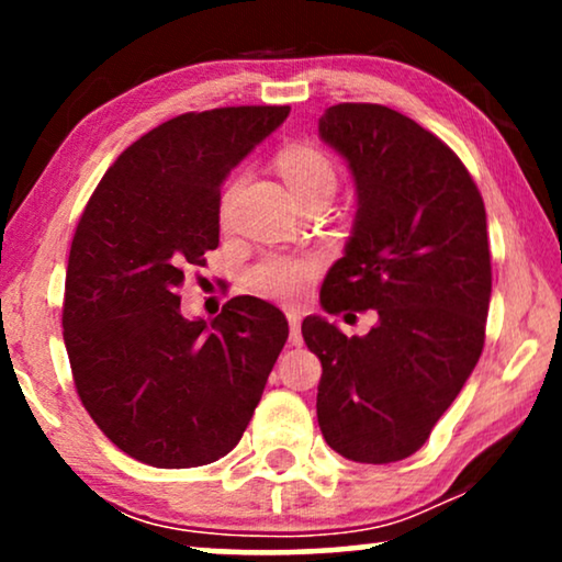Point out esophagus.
<instances>
[{"label": "esophagus", "instance_id": "esophagus-1", "mask_svg": "<svg viewBox=\"0 0 562 562\" xmlns=\"http://www.w3.org/2000/svg\"><path fill=\"white\" fill-rule=\"evenodd\" d=\"M289 319V342L291 345H302V314L299 312H286Z\"/></svg>", "mask_w": 562, "mask_h": 562}]
</instances>
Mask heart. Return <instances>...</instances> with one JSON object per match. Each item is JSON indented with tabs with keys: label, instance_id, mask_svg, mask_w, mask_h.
Masks as SVG:
<instances>
[{
	"label": "heart",
	"instance_id": "1",
	"mask_svg": "<svg viewBox=\"0 0 562 562\" xmlns=\"http://www.w3.org/2000/svg\"><path fill=\"white\" fill-rule=\"evenodd\" d=\"M279 171L296 199H304L319 191L333 194L337 187V168L325 153L312 148V145H294L279 156ZM240 189V179L229 181V187L222 194L220 214L222 220H229L233 204ZM317 263L312 258H286V256H268L252 266L250 286L276 302H299L310 291Z\"/></svg>",
	"mask_w": 562,
	"mask_h": 562
}]
</instances>
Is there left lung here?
Segmentation results:
<instances>
[{"label":"left lung","mask_w":562,"mask_h":562,"mask_svg":"<svg viewBox=\"0 0 562 562\" xmlns=\"http://www.w3.org/2000/svg\"><path fill=\"white\" fill-rule=\"evenodd\" d=\"M319 137L345 158L358 194L322 310L379 312L363 337L304 319V342L322 363L319 429L342 458L394 463L425 445L481 358L486 210L456 153L402 112L335 104L319 117Z\"/></svg>","instance_id":"8db88e82"}]
</instances>
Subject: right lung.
<instances>
[{
  "instance_id": "right-lung-1",
  "label": "right lung",
  "mask_w": 562,
  "mask_h": 562,
  "mask_svg": "<svg viewBox=\"0 0 562 562\" xmlns=\"http://www.w3.org/2000/svg\"><path fill=\"white\" fill-rule=\"evenodd\" d=\"M291 106H222L164 122L102 176L66 271L64 342L81 404L130 458L214 463L240 442L289 337L256 296L212 325L181 314L179 289L220 245V187Z\"/></svg>"
}]
</instances>
